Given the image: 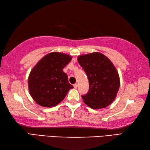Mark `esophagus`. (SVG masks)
<instances>
[{
  "label": "esophagus",
  "instance_id": "esophagus-1",
  "mask_svg": "<svg viewBox=\"0 0 150 150\" xmlns=\"http://www.w3.org/2000/svg\"><path fill=\"white\" fill-rule=\"evenodd\" d=\"M74 88H78V84H74Z\"/></svg>",
  "mask_w": 150,
  "mask_h": 150
}]
</instances>
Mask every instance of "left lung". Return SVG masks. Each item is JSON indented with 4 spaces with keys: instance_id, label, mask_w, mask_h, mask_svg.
<instances>
[{
    "instance_id": "8db88e82",
    "label": "left lung",
    "mask_w": 150,
    "mask_h": 150,
    "mask_svg": "<svg viewBox=\"0 0 150 150\" xmlns=\"http://www.w3.org/2000/svg\"><path fill=\"white\" fill-rule=\"evenodd\" d=\"M78 61L89 80V90L82 96L85 104L92 109L109 105L116 98L120 84L114 64L99 52L79 56Z\"/></svg>"
}]
</instances>
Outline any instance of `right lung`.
Here are the masks:
<instances>
[{
    "label": "right lung",
    "mask_w": 150,
    "mask_h": 150,
    "mask_svg": "<svg viewBox=\"0 0 150 150\" xmlns=\"http://www.w3.org/2000/svg\"><path fill=\"white\" fill-rule=\"evenodd\" d=\"M72 60L70 56L51 52L41 59L31 70L28 88L31 96L38 104L52 107L62 102L73 88L63 68Z\"/></svg>",
    "instance_id": "right-lung-1"
}]
</instances>
